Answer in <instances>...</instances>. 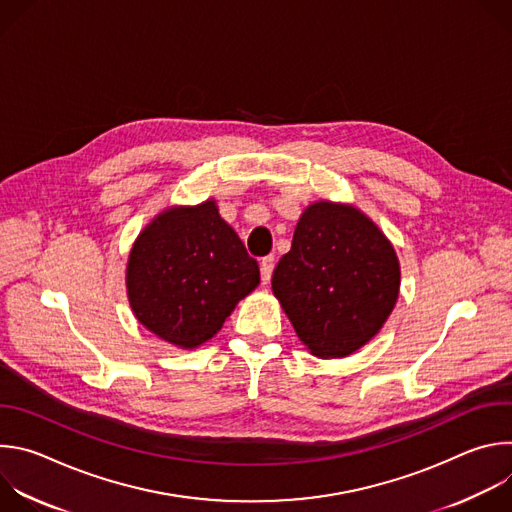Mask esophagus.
I'll use <instances>...</instances> for the list:
<instances>
[{"instance_id": "obj_1", "label": "esophagus", "mask_w": 512, "mask_h": 512, "mask_svg": "<svg viewBox=\"0 0 512 512\" xmlns=\"http://www.w3.org/2000/svg\"><path fill=\"white\" fill-rule=\"evenodd\" d=\"M273 265H275V257L273 255H267L261 259L259 267H261V281L267 285L269 279H271V273H273Z\"/></svg>"}]
</instances>
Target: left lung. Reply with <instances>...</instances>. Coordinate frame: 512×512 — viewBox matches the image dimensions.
<instances>
[{
    "label": "left lung",
    "mask_w": 512,
    "mask_h": 512,
    "mask_svg": "<svg viewBox=\"0 0 512 512\" xmlns=\"http://www.w3.org/2000/svg\"><path fill=\"white\" fill-rule=\"evenodd\" d=\"M399 285V259L383 231L358 208L330 200L302 212L271 279L291 326L320 358L348 356L375 338Z\"/></svg>",
    "instance_id": "8db88e82"
}]
</instances>
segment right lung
I'll use <instances>...</instances> for the list:
<instances>
[{"label":"right lung","instance_id":"obj_1","mask_svg":"<svg viewBox=\"0 0 512 512\" xmlns=\"http://www.w3.org/2000/svg\"><path fill=\"white\" fill-rule=\"evenodd\" d=\"M135 318L180 346L208 342L259 285V265L218 214L216 202L172 206L135 239L127 259Z\"/></svg>","mask_w":512,"mask_h":512}]
</instances>
